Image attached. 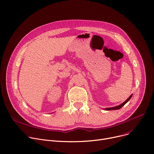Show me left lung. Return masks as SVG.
Instances as JSON below:
<instances>
[{
  "label": "left lung",
  "mask_w": 154,
  "mask_h": 154,
  "mask_svg": "<svg viewBox=\"0 0 154 154\" xmlns=\"http://www.w3.org/2000/svg\"><path fill=\"white\" fill-rule=\"evenodd\" d=\"M132 95H131L125 102H123V103H122V104H121V105H118V106H115V107H111V108H105V109H106V110H115V109H120V108H121L122 106H123L131 98V97H132Z\"/></svg>",
  "instance_id": "8db88e82"
}]
</instances>
